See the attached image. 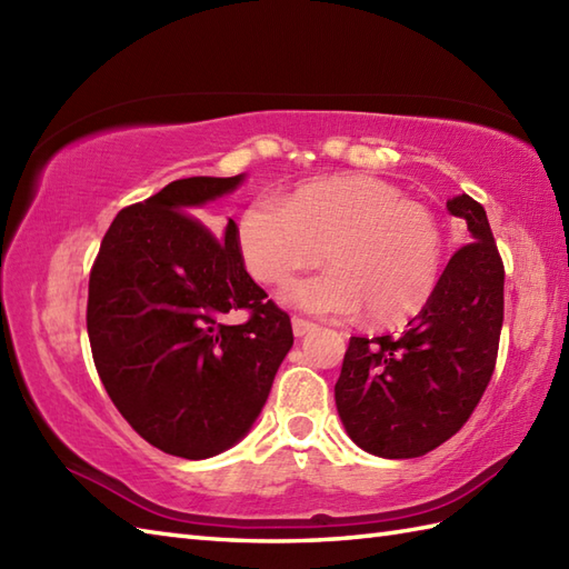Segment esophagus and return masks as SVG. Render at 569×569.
Returning <instances> with one entry per match:
<instances>
[{
  "label": "esophagus",
  "mask_w": 569,
  "mask_h": 569,
  "mask_svg": "<svg viewBox=\"0 0 569 569\" xmlns=\"http://www.w3.org/2000/svg\"><path fill=\"white\" fill-rule=\"evenodd\" d=\"M291 322H293V335H296V337H303V335H308L310 330H316V322L303 320V318H293Z\"/></svg>",
  "instance_id": "1"
}]
</instances>
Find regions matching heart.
<instances>
[{"label":"heart","instance_id":"1","mask_svg":"<svg viewBox=\"0 0 569 569\" xmlns=\"http://www.w3.org/2000/svg\"><path fill=\"white\" fill-rule=\"evenodd\" d=\"M237 247L263 286L286 283L325 257L328 271L286 286L281 298L320 316L365 310L381 328L403 325L428 306L445 257L435 214L373 176L320 178L283 202H251L239 214Z\"/></svg>","mask_w":569,"mask_h":569}]
</instances>
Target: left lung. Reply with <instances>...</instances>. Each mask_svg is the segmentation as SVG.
Instances as JSON below:
<instances>
[{"instance_id":"obj_1","label":"left lung","mask_w":569,"mask_h":569,"mask_svg":"<svg viewBox=\"0 0 569 569\" xmlns=\"http://www.w3.org/2000/svg\"><path fill=\"white\" fill-rule=\"evenodd\" d=\"M467 222L428 306L403 335L352 337L335 403L361 450L420 457L465 426L497 367L503 325V261L485 208L469 196L447 202Z\"/></svg>"}]
</instances>
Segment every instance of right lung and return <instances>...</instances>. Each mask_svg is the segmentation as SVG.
<instances>
[{
    "label": "right lung",
    "instance_id": "right-lung-1",
    "mask_svg": "<svg viewBox=\"0 0 569 569\" xmlns=\"http://www.w3.org/2000/svg\"><path fill=\"white\" fill-rule=\"evenodd\" d=\"M239 180L183 178L129 204L90 271L94 369L129 426L173 457L204 459L244 438L293 347L288 312L244 269L234 220L210 229L198 217ZM232 309L248 320L229 326Z\"/></svg>",
    "mask_w": 569,
    "mask_h": 569
}]
</instances>
